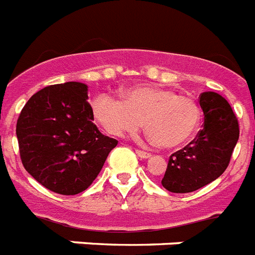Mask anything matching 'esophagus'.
I'll list each match as a JSON object with an SVG mask.
<instances>
[{
    "instance_id": "esophagus-1",
    "label": "esophagus",
    "mask_w": 255,
    "mask_h": 255,
    "mask_svg": "<svg viewBox=\"0 0 255 255\" xmlns=\"http://www.w3.org/2000/svg\"><path fill=\"white\" fill-rule=\"evenodd\" d=\"M136 154H138L139 157H142V158H149L151 157V153L149 152H145V151H142V149H135Z\"/></svg>"
}]
</instances>
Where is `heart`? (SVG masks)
<instances>
[{"mask_svg": "<svg viewBox=\"0 0 255 255\" xmlns=\"http://www.w3.org/2000/svg\"><path fill=\"white\" fill-rule=\"evenodd\" d=\"M123 98L101 93L91 103L94 119L111 135L135 132L144 121L145 134L153 144L173 149L188 142L200 125L197 102L171 89L134 86L125 89Z\"/></svg>", "mask_w": 255, "mask_h": 255, "instance_id": "b5f03b06", "label": "heart"}]
</instances>
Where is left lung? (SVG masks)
<instances>
[{"label": "left lung", "mask_w": 255, "mask_h": 255, "mask_svg": "<svg viewBox=\"0 0 255 255\" xmlns=\"http://www.w3.org/2000/svg\"><path fill=\"white\" fill-rule=\"evenodd\" d=\"M200 107L202 129L190 144L171 154L161 180L170 192H193L221 177L239 140V123L225 98L206 91L200 95Z\"/></svg>", "instance_id": "8db88e82"}]
</instances>
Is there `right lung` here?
Wrapping results in <instances>:
<instances>
[{
  "label": "right lung",
  "mask_w": 255,
  "mask_h": 255,
  "mask_svg": "<svg viewBox=\"0 0 255 255\" xmlns=\"http://www.w3.org/2000/svg\"><path fill=\"white\" fill-rule=\"evenodd\" d=\"M24 169L43 187L60 195L89 188L117 145L94 124L88 85H51L30 97L16 123Z\"/></svg>",
  "instance_id": "1"
}]
</instances>
